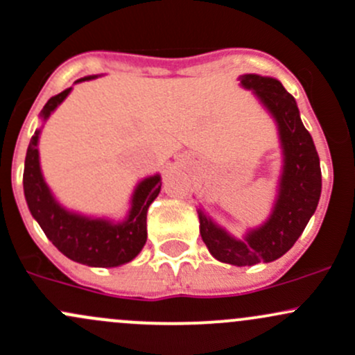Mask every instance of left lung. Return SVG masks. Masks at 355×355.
Masks as SVG:
<instances>
[{"label": "left lung", "mask_w": 355, "mask_h": 355, "mask_svg": "<svg viewBox=\"0 0 355 355\" xmlns=\"http://www.w3.org/2000/svg\"><path fill=\"white\" fill-rule=\"evenodd\" d=\"M240 83L255 93L277 124L284 155L277 199L267 221L250 230L245 240L231 236L202 211H199V221L200 236L211 255L219 262L245 267L274 262L293 248L318 206L322 170L311 134L301 122L296 100L281 81L260 74H243Z\"/></svg>", "instance_id": "1"}]
</instances>
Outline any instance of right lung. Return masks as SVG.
I'll list each match as a JSON object with an SVG mask.
<instances>
[{"instance_id":"obj_1","label":"right lung","mask_w":355,"mask_h":355,"mask_svg":"<svg viewBox=\"0 0 355 355\" xmlns=\"http://www.w3.org/2000/svg\"><path fill=\"white\" fill-rule=\"evenodd\" d=\"M96 76L78 80L87 81ZM71 88L52 96L44 105L40 117L47 121L49 115L69 95ZM40 129L30 139L24 170V192L33 219L39 223L52 245L78 263L89 267H117L136 259L146 243L148 207L162 190V177L153 175L144 178L134 189L128 218L114 223L102 218H88L64 209L54 199L40 171L39 159Z\"/></svg>"}]
</instances>
